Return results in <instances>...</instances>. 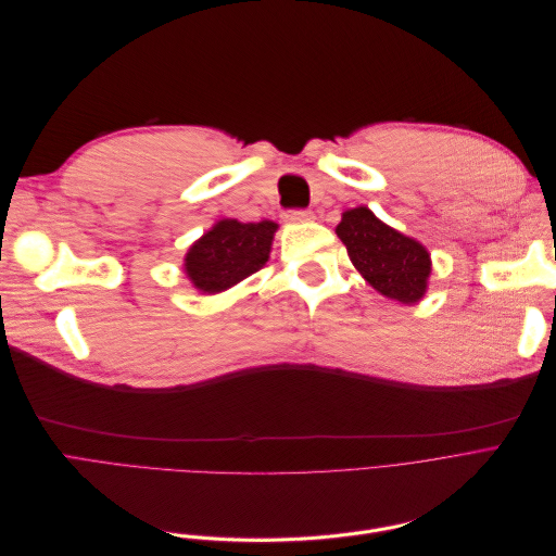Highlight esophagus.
Returning a JSON list of instances; mask_svg holds the SVG:
<instances>
[{
  "mask_svg": "<svg viewBox=\"0 0 556 556\" xmlns=\"http://www.w3.org/2000/svg\"><path fill=\"white\" fill-rule=\"evenodd\" d=\"M282 217L288 223H304V220H313V211H308V208H290V211L282 213Z\"/></svg>",
  "mask_w": 556,
  "mask_h": 556,
  "instance_id": "obj_1",
  "label": "esophagus"
}]
</instances>
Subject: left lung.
<instances>
[{
  "label": "left lung",
  "mask_w": 556,
  "mask_h": 556,
  "mask_svg": "<svg viewBox=\"0 0 556 556\" xmlns=\"http://www.w3.org/2000/svg\"><path fill=\"white\" fill-rule=\"evenodd\" d=\"M336 233L345 243L350 262L371 288L403 304L422 299L431 274L425 245L387 227L364 206L345 211Z\"/></svg>",
  "instance_id": "left-lung-1"
}]
</instances>
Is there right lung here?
Instances as JSON below:
<instances>
[{
    "label": "right lung",
    "mask_w": 556,
    "mask_h": 556,
    "mask_svg": "<svg viewBox=\"0 0 556 556\" xmlns=\"http://www.w3.org/2000/svg\"><path fill=\"white\" fill-rule=\"evenodd\" d=\"M274 231L276 223L271 220L217 223L190 248L185 271L201 292H223L266 264Z\"/></svg>",
    "instance_id": "1"
}]
</instances>
